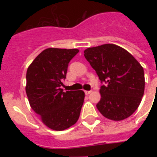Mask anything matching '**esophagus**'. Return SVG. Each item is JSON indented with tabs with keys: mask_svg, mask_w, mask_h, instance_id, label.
Wrapping results in <instances>:
<instances>
[{
	"mask_svg": "<svg viewBox=\"0 0 157 157\" xmlns=\"http://www.w3.org/2000/svg\"><path fill=\"white\" fill-rule=\"evenodd\" d=\"M91 92H92V91H91V90H86V91H85V94H86V95H89V94H90Z\"/></svg>",
	"mask_w": 157,
	"mask_h": 157,
	"instance_id": "obj_1",
	"label": "esophagus"
}]
</instances>
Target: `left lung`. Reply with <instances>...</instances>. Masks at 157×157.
Masks as SVG:
<instances>
[{"label":"left lung","mask_w":157,"mask_h":157,"mask_svg":"<svg viewBox=\"0 0 157 157\" xmlns=\"http://www.w3.org/2000/svg\"><path fill=\"white\" fill-rule=\"evenodd\" d=\"M84 55L101 83L97 108L107 119L122 121L139 107L144 94L143 67L127 50L113 44L91 47Z\"/></svg>","instance_id":"1"}]
</instances>
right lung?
<instances>
[{
    "label": "right lung",
    "instance_id": "1",
    "mask_svg": "<svg viewBox=\"0 0 157 157\" xmlns=\"http://www.w3.org/2000/svg\"><path fill=\"white\" fill-rule=\"evenodd\" d=\"M78 52L77 49L49 48L27 71L26 93L31 107L46 126L57 131L76 124L84 103V91L61 89L69 62Z\"/></svg>",
    "mask_w": 157,
    "mask_h": 157
}]
</instances>
